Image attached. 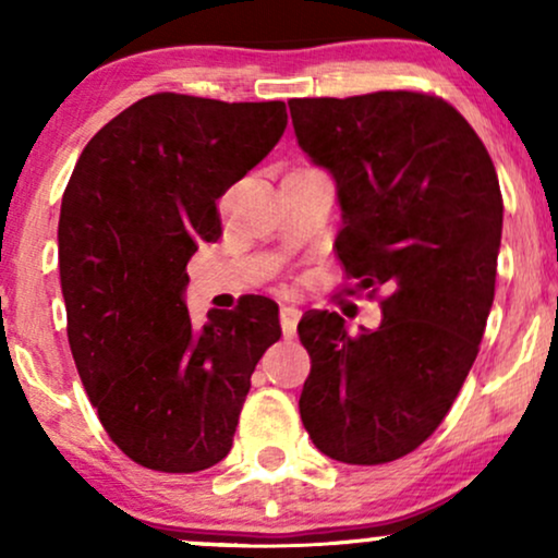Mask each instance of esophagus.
<instances>
[{"instance_id": "1", "label": "esophagus", "mask_w": 558, "mask_h": 558, "mask_svg": "<svg viewBox=\"0 0 558 558\" xmlns=\"http://www.w3.org/2000/svg\"><path fill=\"white\" fill-rule=\"evenodd\" d=\"M299 319H301V310H299V306L288 304V306H283V310H280V328H283V336H286V338L296 336Z\"/></svg>"}]
</instances>
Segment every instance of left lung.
<instances>
[{
    "instance_id": "8db88e82",
    "label": "left lung",
    "mask_w": 558,
    "mask_h": 558,
    "mask_svg": "<svg viewBox=\"0 0 558 558\" xmlns=\"http://www.w3.org/2000/svg\"><path fill=\"white\" fill-rule=\"evenodd\" d=\"M288 107L301 151L336 183V252L351 291H390L373 330L351 332L328 310L301 317L312 356L301 422L336 462H393L444 422L483 341L504 228L496 168L438 96L375 92Z\"/></svg>"
}]
</instances>
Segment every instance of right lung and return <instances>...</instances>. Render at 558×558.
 I'll list each match as a JSON object with an SVG mask.
<instances>
[{
    "label": "right lung",
    "mask_w": 558,
    "mask_h": 558,
    "mask_svg": "<svg viewBox=\"0 0 558 558\" xmlns=\"http://www.w3.org/2000/svg\"><path fill=\"white\" fill-rule=\"evenodd\" d=\"M286 123L283 101L151 94L101 128L70 175L57 228L70 351L107 435L146 470L222 462L280 338L272 299L209 310L198 328L183 288L198 243L220 239L217 198Z\"/></svg>",
    "instance_id": "obj_1"
}]
</instances>
